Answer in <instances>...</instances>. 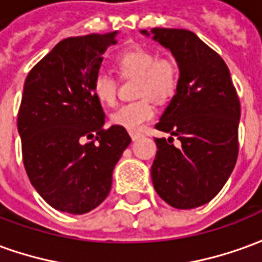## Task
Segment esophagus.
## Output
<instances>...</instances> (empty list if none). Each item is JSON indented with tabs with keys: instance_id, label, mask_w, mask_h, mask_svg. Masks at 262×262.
<instances>
[{
	"instance_id": "1",
	"label": "esophagus",
	"mask_w": 262,
	"mask_h": 262,
	"mask_svg": "<svg viewBox=\"0 0 262 262\" xmlns=\"http://www.w3.org/2000/svg\"><path fill=\"white\" fill-rule=\"evenodd\" d=\"M143 135L142 133H137V132H130V137L133 142H136V140H139L140 137H142Z\"/></svg>"
}]
</instances>
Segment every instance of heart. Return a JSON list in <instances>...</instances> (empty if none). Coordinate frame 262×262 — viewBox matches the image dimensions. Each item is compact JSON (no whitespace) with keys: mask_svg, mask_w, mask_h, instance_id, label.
I'll list each match as a JSON object with an SVG mask.
<instances>
[{"mask_svg":"<svg viewBox=\"0 0 262 262\" xmlns=\"http://www.w3.org/2000/svg\"><path fill=\"white\" fill-rule=\"evenodd\" d=\"M118 69L122 75L137 77V97H144L135 102L122 105L111 115L116 126L136 132L153 119L156 101H165L174 94L178 82V66L170 57H157L153 50L133 48L126 50L118 57ZM94 94L102 103L114 105L116 101V82L108 73H98L94 80Z\"/></svg>","mask_w":262,"mask_h":262,"instance_id":"heart-1","label":"heart"}]
</instances>
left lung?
Here are the masks:
<instances>
[{"mask_svg":"<svg viewBox=\"0 0 262 262\" xmlns=\"http://www.w3.org/2000/svg\"><path fill=\"white\" fill-rule=\"evenodd\" d=\"M170 50L180 77L156 127L177 136L156 139L151 165L156 192L177 209H192L212 201L229 180L238 154L240 101L230 71L214 50L187 29L140 31Z\"/></svg>","mask_w":262,"mask_h":262,"instance_id":"1","label":"left lung"}]
</instances>
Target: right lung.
<instances>
[{"label": "right lung", "instance_id": "right-lung-1", "mask_svg": "<svg viewBox=\"0 0 262 262\" xmlns=\"http://www.w3.org/2000/svg\"><path fill=\"white\" fill-rule=\"evenodd\" d=\"M116 36L64 39L26 77L18 114L24 165L37 193L60 212L82 214L102 203L132 142L125 127L103 129L105 112L94 94L102 54Z\"/></svg>", "mask_w": 262, "mask_h": 262}]
</instances>
